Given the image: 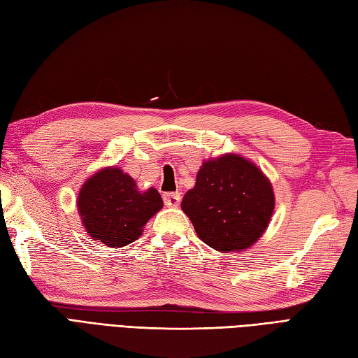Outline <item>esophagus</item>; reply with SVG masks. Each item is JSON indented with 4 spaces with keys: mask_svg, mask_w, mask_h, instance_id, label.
<instances>
[{
    "mask_svg": "<svg viewBox=\"0 0 358 358\" xmlns=\"http://www.w3.org/2000/svg\"><path fill=\"white\" fill-rule=\"evenodd\" d=\"M162 199H164V203L167 205V206L176 208V206H179L182 197H180L179 193H165V194L162 196Z\"/></svg>",
    "mask_w": 358,
    "mask_h": 358,
    "instance_id": "obj_1",
    "label": "esophagus"
}]
</instances>
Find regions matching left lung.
I'll list each match as a JSON object with an SVG mask.
<instances>
[{"label":"left lung","instance_id":"obj_1","mask_svg":"<svg viewBox=\"0 0 358 358\" xmlns=\"http://www.w3.org/2000/svg\"><path fill=\"white\" fill-rule=\"evenodd\" d=\"M180 208L209 248L238 252L250 248L267 229L275 194L254 162L228 153L202 164Z\"/></svg>","mask_w":358,"mask_h":358}]
</instances>
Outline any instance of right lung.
Returning <instances> with one entry per match:
<instances>
[{
  "instance_id": "obj_1",
  "label": "right lung",
  "mask_w": 358,
  "mask_h": 358,
  "mask_svg": "<svg viewBox=\"0 0 358 358\" xmlns=\"http://www.w3.org/2000/svg\"><path fill=\"white\" fill-rule=\"evenodd\" d=\"M158 189L141 193L118 167H106L85 182L77 199L86 232L109 248H123L143 234L150 217L162 208Z\"/></svg>"
}]
</instances>
